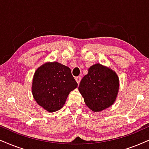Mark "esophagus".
Segmentation results:
<instances>
[{
  "label": "esophagus",
  "mask_w": 149,
  "mask_h": 149,
  "mask_svg": "<svg viewBox=\"0 0 149 149\" xmlns=\"http://www.w3.org/2000/svg\"><path fill=\"white\" fill-rule=\"evenodd\" d=\"M75 79H76V82H78V84H79V83H80L81 79H82V77H81V76H77V77H76V78H75Z\"/></svg>",
  "instance_id": "34e87169"
}]
</instances>
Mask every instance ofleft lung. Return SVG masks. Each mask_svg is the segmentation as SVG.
Here are the masks:
<instances>
[{"label": "left lung", "instance_id": "left-lung-1", "mask_svg": "<svg viewBox=\"0 0 149 149\" xmlns=\"http://www.w3.org/2000/svg\"><path fill=\"white\" fill-rule=\"evenodd\" d=\"M78 90L86 106L94 112L102 111L113 104L119 90V78L112 69L100 64L88 69Z\"/></svg>", "mask_w": 149, "mask_h": 149}]
</instances>
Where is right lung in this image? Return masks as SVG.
<instances>
[{"instance_id":"1","label":"right lung","mask_w":149,"mask_h":149,"mask_svg":"<svg viewBox=\"0 0 149 149\" xmlns=\"http://www.w3.org/2000/svg\"><path fill=\"white\" fill-rule=\"evenodd\" d=\"M78 86L71 69L58 62L46 63L37 69L32 82L33 98L49 112L65 104L69 93Z\"/></svg>"}]
</instances>
